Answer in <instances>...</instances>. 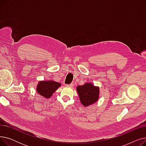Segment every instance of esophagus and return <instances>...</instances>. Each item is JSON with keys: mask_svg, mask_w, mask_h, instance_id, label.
Listing matches in <instances>:
<instances>
[{"mask_svg": "<svg viewBox=\"0 0 146 146\" xmlns=\"http://www.w3.org/2000/svg\"><path fill=\"white\" fill-rule=\"evenodd\" d=\"M73 85H74L73 83H71V84H70V85H67V86H69V87H70V88H72V87L73 86Z\"/></svg>", "mask_w": 146, "mask_h": 146, "instance_id": "34e87169", "label": "esophagus"}]
</instances>
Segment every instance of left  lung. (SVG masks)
<instances>
[{
    "mask_svg": "<svg viewBox=\"0 0 146 146\" xmlns=\"http://www.w3.org/2000/svg\"><path fill=\"white\" fill-rule=\"evenodd\" d=\"M80 102L84 106H88L98 101L99 95V88L90 83L78 86L76 88Z\"/></svg>",
    "mask_w": 146,
    "mask_h": 146,
    "instance_id": "obj_1",
    "label": "left lung"
}]
</instances>
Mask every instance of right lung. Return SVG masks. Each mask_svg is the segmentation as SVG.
<instances>
[{"label": "right lung", "instance_id": "right-lung-1", "mask_svg": "<svg viewBox=\"0 0 146 146\" xmlns=\"http://www.w3.org/2000/svg\"><path fill=\"white\" fill-rule=\"evenodd\" d=\"M61 86V84L53 80H43L38 83L36 91L37 93L45 98H49L52 94Z\"/></svg>", "mask_w": 146, "mask_h": 146}]
</instances>
